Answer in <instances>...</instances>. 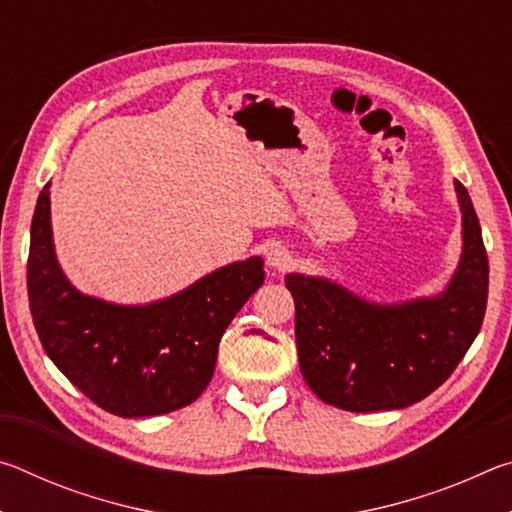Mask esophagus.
<instances>
[{"label":"esophagus","mask_w":512,"mask_h":512,"mask_svg":"<svg viewBox=\"0 0 512 512\" xmlns=\"http://www.w3.org/2000/svg\"><path fill=\"white\" fill-rule=\"evenodd\" d=\"M266 262H268V266L273 268V271H287V268L293 264V257H291L287 248L273 246L271 250H268Z\"/></svg>","instance_id":"obj_1"}]
</instances>
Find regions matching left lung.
Segmentation results:
<instances>
[{
    "label": "left lung",
    "instance_id": "1",
    "mask_svg": "<svg viewBox=\"0 0 512 512\" xmlns=\"http://www.w3.org/2000/svg\"><path fill=\"white\" fill-rule=\"evenodd\" d=\"M463 250L436 296L375 302L320 275L289 273L300 372L320 400L345 411H391L443 384L479 334L488 255L467 189L454 180Z\"/></svg>",
    "mask_w": 512,
    "mask_h": 512
}]
</instances>
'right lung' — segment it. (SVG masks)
<instances>
[{"label":"right lung","instance_id":"obj_1","mask_svg":"<svg viewBox=\"0 0 512 512\" xmlns=\"http://www.w3.org/2000/svg\"><path fill=\"white\" fill-rule=\"evenodd\" d=\"M49 187L33 212L27 264L31 316L47 357L94 404L121 418L192 404L214 375L225 327L262 287L264 259L221 266L146 305L88 296L58 264Z\"/></svg>","mask_w":512,"mask_h":512}]
</instances>
